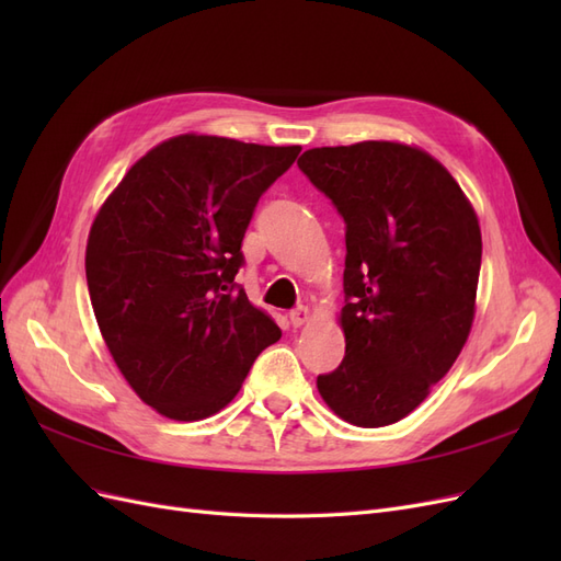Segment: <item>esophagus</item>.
Wrapping results in <instances>:
<instances>
[{
  "instance_id": "obj_1",
  "label": "esophagus",
  "mask_w": 561,
  "mask_h": 561,
  "mask_svg": "<svg viewBox=\"0 0 561 561\" xmlns=\"http://www.w3.org/2000/svg\"><path fill=\"white\" fill-rule=\"evenodd\" d=\"M309 316H311V311H309V307H295L293 311H290V322L295 328H301L304 322L309 320Z\"/></svg>"
}]
</instances>
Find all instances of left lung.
Returning a JSON list of instances; mask_svg holds the SVG:
<instances>
[{"mask_svg": "<svg viewBox=\"0 0 561 561\" xmlns=\"http://www.w3.org/2000/svg\"><path fill=\"white\" fill-rule=\"evenodd\" d=\"M297 165L346 222V355L318 390L353 426H390L428 398L470 334L478 215L447 168L410 145L316 147Z\"/></svg>", "mask_w": 561, "mask_h": 561, "instance_id": "8db88e82", "label": "left lung"}]
</instances>
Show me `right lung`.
<instances>
[{"label":"right lung","mask_w":561,"mask_h":561,"mask_svg":"<svg viewBox=\"0 0 561 561\" xmlns=\"http://www.w3.org/2000/svg\"><path fill=\"white\" fill-rule=\"evenodd\" d=\"M301 147L178 135L103 203L87 245L98 328L142 402L168 419L217 414L280 330L233 283L260 196Z\"/></svg>","instance_id":"1"}]
</instances>
